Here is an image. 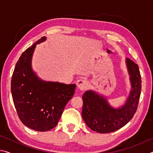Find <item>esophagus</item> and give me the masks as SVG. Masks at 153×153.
<instances>
[{
    "label": "esophagus",
    "instance_id": "1",
    "mask_svg": "<svg viewBox=\"0 0 153 153\" xmlns=\"http://www.w3.org/2000/svg\"><path fill=\"white\" fill-rule=\"evenodd\" d=\"M76 84H77V86L78 87V88L81 90H86L89 86L88 82L83 78H81L77 80Z\"/></svg>",
    "mask_w": 153,
    "mask_h": 153
}]
</instances>
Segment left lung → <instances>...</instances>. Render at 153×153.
<instances>
[{
	"instance_id": "1",
	"label": "left lung",
	"mask_w": 153,
	"mask_h": 153,
	"mask_svg": "<svg viewBox=\"0 0 153 153\" xmlns=\"http://www.w3.org/2000/svg\"><path fill=\"white\" fill-rule=\"evenodd\" d=\"M126 65L131 90L121 107H112L105 98L92 90H87L83 94L82 118L92 130L100 134L113 132L126 125L134 117L140 97L141 76L138 65L128 58Z\"/></svg>"
}]
</instances>
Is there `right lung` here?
Returning a JSON list of instances; mask_svg holds the SVG:
<instances>
[{
    "instance_id": "add662e5",
    "label": "right lung",
    "mask_w": 153,
    "mask_h": 153,
    "mask_svg": "<svg viewBox=\"0 0 153 153\" xmlns=\"http://www.w3.org/2000/svg\"><path fill=\"white\" fill-rule=\"evenodd\" d=\"M45 40L43 36L22 53L15 65L11 84L18 117L25 126L39 131L50 130L57 125L76 86L43 81L33 71V53L36 45Z\"/></svg>"
}]
</instances>
